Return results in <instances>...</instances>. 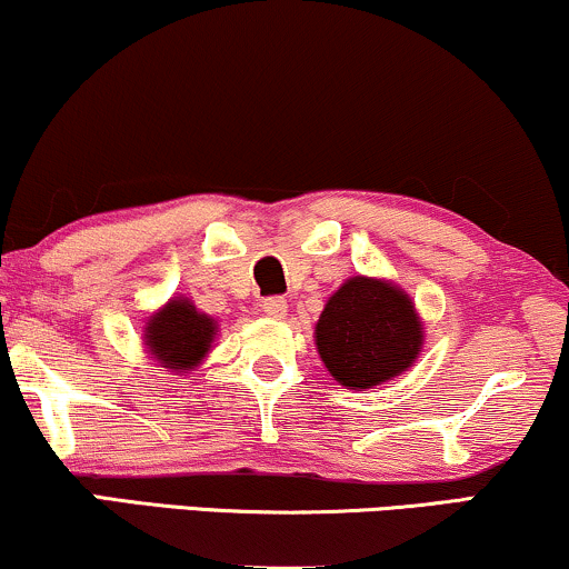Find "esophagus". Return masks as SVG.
Masks as SVG:
<instances>
[{
  "instance_id": "esophagus-1",
  "label": "esophagus",
  "mask_w": 569,
  "mask_h": 569,
  "mask_svg": "<svg viewBox=\"0 0 569 569\" xmlns=\"http://www.w3.org/2000/svg\"><path fill=\"white\" fill-rule=\"evenodd\" d=\"M262 312L267 315V318H286V312H289V305H286L283 297H267L262 302Z\"/></svg>"
}]
</instances>
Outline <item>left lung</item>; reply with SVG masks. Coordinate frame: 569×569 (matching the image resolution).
<instances>
[{"label":"left lung","instance_id":"left-lung-1","mask_svg":"<svg viewBox=\"0 0 569 569\" xmlns=\"http://www.w3.org/2000/svg\"><path fill=\"white\" fill-rule=\"evenodd\" d=\"M315 341L339 385L371 389L416 360L421 323L400 289L358 276L328 299L315 326Z\"/></svg>","mask_w":569,"mask_h":569}]
</instances>
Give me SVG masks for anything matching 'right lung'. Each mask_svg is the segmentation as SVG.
Instances as JSON below:
<instances>
[{
    "mask_svg": "<svg viewBox=\"0 0 569 569\" xmlns=\"http://www.w3.org/2000/svg\"><path fill=\"white\" fill-rule=\"evenodd\" d=\"M214 337V320L196 310L188 299H172L148 323L146 339L150 355L163 362V368L190 371L209 352Z\"/></svg>",
    "mask_w": 569,
    "mask_h": 569,
    "instance_id": "add662e5",
    "label": "right lung"
}]
</instances>
